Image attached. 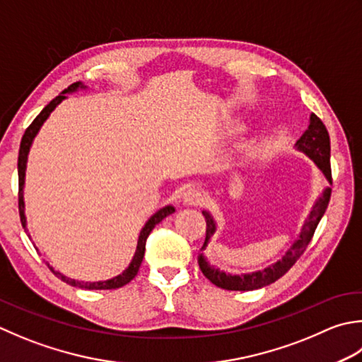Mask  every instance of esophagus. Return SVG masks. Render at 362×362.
<instances>
[{
	"label": "esophagus",
	"mask_w": 362,
	"mask_h": 362,
	"mask_svg": "<svg viewBox=\"0 0 362 362\" xmlns=\"http://www.w3.org/2000/svg\"><path fill=\"white\" fill-rule=\"evenodd\" d=\"M205 201L204 197V193L201 189H197L194 187H189L185 193H183V202H185L187 205H202Z\"/></svg>",
	"instance_id": "34e87169"
}]
</instances>
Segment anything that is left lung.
I'll return each mask as SVG.
<instances>
[{"mask_svg": "<svg viewBox=\"0 0 362 362\" xmlns=\"http://www.w3.org/2000/svg\"><path fill=\"white\" fill-rule=\"evenodd\" d=\"M296 147H298L301 152L306 153L308 157L313 158L315 165L320 168V171L325 174V177H327L329 182H332L331 163H329V157H331L329 134L320 117L315 115L310 116L309 129L303 133V136L298 141H296ZM329 197H331V188H327L325 189L323 196L320 197V201L315 204L314 210L310 211L306 224L303 226L300 238L296 240L293 246L290 247L286 256L282 257V260H279L278 264H274L273 267H268L265 270L252 273V274L232 276V274H226L223 272L215 270L214 267H210L207 262H205L202 254H199V256H197V264H199L201 272L204 273L205 278L211 282V284L226 290H256V288L272 284L274 281H278L295 265V262L301 257V254L306 251L308 245L314 237V232L317 229L318 223H320L322 216L328 209ZM202 215L205 218V223H207V228H205V243L201 247V251L205 250L209 238L214 235L215 232L214 219H211V216L207 214V211H202Z\"/></svg>", "mask_w": 362, "mask_h": 362, "instance_id": "8db88e82", "label": "left lung"}]
</instances>
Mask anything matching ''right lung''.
<instances>
[{
	"label": "right lung",
	"instance_id": "obj_1",
	"mask_svg": "<svg viewBox=\"0 0 362 362\" xmlns=\"http://www.w3.org/2000/svg\"><path fill=\"white\" fill-rule=\"evenodd\" d=\"M81 83H74L70 84L67 89H64L58 97H54L52 102H49L44 110L39 112V116L35 117L31 125L28 127L25 130L23 138H21V143H20V148H18V161H17V169H18V214H20V221L21 226L26 229V219H25V211H23V193H21V188H23V182H25V168H26V158H28V152H30V147L35 134H37L39 129L42 127V124L45 122V119L49 116V112H52L56 105L61 103L64 98H66L67 92H72L76 88H80ZM174 214V207L171 205H168V207L161 209L160 211H157L148 221L146 223V226L143 228L139 233V240H138V247H136V252H134V257L132 260V264L129 265V268L122 273L116 276V278H112L110 281H105V282H80V281H75V279H69L66 276L54 272L52 267H49V270H52L58 278L64 282H67L70 286H75V287H80V288H86V290H110V288H119L125 284H129V282L134 278V276L138 274L139 272V267H141V262H143L144 257V251H146V242H147V237L151 235L152 229L157 226L161 219H165L168 215Z\"/></svg>",
	"mask_w": 362,
	"mask_h": 362
}]
</instances>
